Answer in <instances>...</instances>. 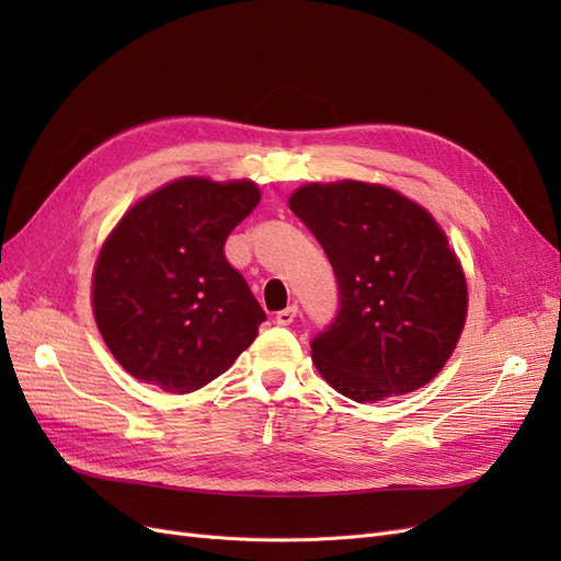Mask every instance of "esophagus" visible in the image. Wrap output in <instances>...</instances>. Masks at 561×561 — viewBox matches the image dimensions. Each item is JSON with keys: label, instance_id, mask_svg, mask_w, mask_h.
I'll use <instances>...</instances> for the list:
<instances>
[{"label": "esophagus", "instance_id": "1", "mask_svg": "<svg viewBox=\"0 0 561 561\" xmlns=\"http://www.w3.org/2000/svg\"><path fill=\"white\" fill-rule=\"evenodd\" d=\"M297 313H299V309H297V304H293V307H287V309H283V311H278L276 313V322L278 325H293V320L297 318Z\"/></svg>", "mask_w": 561, "mask_h": 561}]
</instances>
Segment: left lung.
Instances as JSON below:
<instances>
[{
    "mask_svg": "<svg viewBox=\"0 0 561 561\" xmlns=\"http://www.w3.org/2000/svg\"><path fill=\"white\" fill-rule=\"evenodd\" d=\"M290 208L332 264L339 309L311 358L355 402L412 393L445 367L468 290L445 231L414 201L379 184H307Z\"/></svg>",
    "mask_w": 561,
    "mask_h": 561,
    "instance_id": "left-lung-1",
    "label": "left lung"
}]
</instances>
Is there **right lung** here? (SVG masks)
Wrapping results in <instances>:
<instances>
[{"mask_svg":"<svg viewBox=\"0 0 561 561\" xmlns=\"http://www.w3.org/2000/svg\"><path fill=\"white\" fill-rule=\"evenodd\" d=\"M260 203L250 180L182 178L142 198L110 233L93 274V311L130 377L168 393L210 383L266 320L225 243Z\"/></svg>","mask_w":561,"mask_h":561,"instance_id":"add662e5","label":"right lung"}]
</instances>
